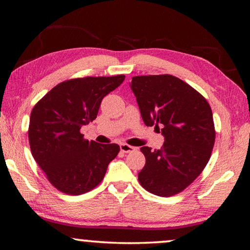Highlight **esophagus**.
Segmentation results:
<instances>
[{
    "label": "esophagus",
    "instance_id": "1",
    "mask_svg": "<svg viewBox=\"0 0 250 250\" xmlns=\"http://www.w3.org/2000/svg\"><path fill=\"white\" fill-rule=\"evenodd\" d=\"M120 150L122 152H125V153H131V152H134L137 149H135L134 146H131L129 145H126V143H121Z\"/></svg>",
    "mask_w": 250,
    "mask_h": 250
}]
</instances>
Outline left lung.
Returning <instances> with one entry per match:
<instances>
[{
  "instance_id": "8db88e82",
  "label": "left lung",
  "mask_w": 250,
  "mask_h": 250,
  "mask_svg": "<svg viewBox=\"0 0 250 250\" xmlns=\"http://www.w3.org/2000/svg\"><path fill=\"white\" fill-rule=\"evenodd\" d=\"M130 87L146 125H163V146L141 147L146 166L139 182L154 195H175L201 174L210 158L215 142L211 109L200 92L171 75L135 76Z\"/></svg>"
}]
</instances>
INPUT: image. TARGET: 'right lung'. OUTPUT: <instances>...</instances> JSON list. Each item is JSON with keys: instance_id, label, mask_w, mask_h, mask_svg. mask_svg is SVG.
I'll return each mask as SVG.
<instances>
[{"instance_id": "add662e5", "label": "right lung", "mask_w": 250, "mask_h": 250, "mask_svg": "<svg viewBox=\"0 0 250 250\" xmlns=\"http://www.w3.org/2000/svg\"><path fill=\"white\" fill-rule=\"evenodd\" d=\"M124 80L125 75L67 80L33 108L28 128L32 154L61 192H89L103 181L109 163L119 153L116 143L84 140L80 129L96 119L101 100Z\"/></svg>"}]
</instances>
